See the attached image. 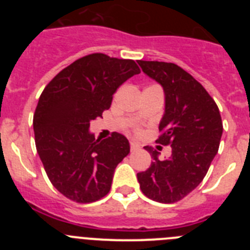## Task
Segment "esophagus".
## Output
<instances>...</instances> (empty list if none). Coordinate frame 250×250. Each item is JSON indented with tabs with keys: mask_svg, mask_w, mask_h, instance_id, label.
I'll return each instance as SVG.
<instances>
[{
	"mask_svg": "<svg viewBox=\"0 0 250 250\" xmlns=\"http://www.w3.org/2000/svg\"><path fill=\"white\" fill-rule=\"evenodd\" d=\"M139 147H140V145H139L138 143H135V141H130V149H131V151H135Z\"/></svg>",
	"mask_w": 250,
	"mask_h": 250,
	"instance_id": "obj_1",
	"label": "esophagus"
}]
</instances>
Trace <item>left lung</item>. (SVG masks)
<instances>
[{"mask_svg": "<svg viewBox=\"0 0 250 250\" xmlns=\"http://www.w3.org/2000/svg\"><path fill=\"white\" fill-rule=\"evenodd\" d=\"M145 75L160 83L165 95V111L158 141L171 146L170 158L145 146L151 165L138 173L141 191L164 204L175 203L193 191L207 175L219 149L223 123L215 101L185 70L171 62L138 61Z\"/></svg>", "mask_w": 250, "mask_h": 250, "instance_id": "1", "label": "left lung"}]
</instances>
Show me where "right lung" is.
<instances>
[{
  "mask_svg": "<svg viewBox=\"0 0 250 250\" xmlns=\"http://www.w3.org/2000/svg\"><path fill=\"white\" fill-rule=\"evenodd\" d=\"M140 74L132 60L91 54L76 60L48 83L34 115L35 143L50 182L77 203H92L110 191L115 167L130 152L119 132L95 140L90 123L111 105L112 95Z\"/></svg>",
  "mask_w": 250,
  "mask_h": 250,
  "instance_id": "add662e5",
  "label": "right lung"
}]
</instances>
